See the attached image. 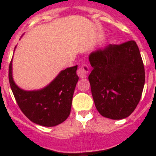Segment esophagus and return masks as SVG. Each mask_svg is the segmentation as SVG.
<instances>
[{
    "label": "esophagus",
    "instance_id": "34e87169",
    "mask_svg": "<svg viewBox=\"0 0 156 156\" xmlns=\"http://www.w3.org/2000/svg\"><path fill=\"white\" fill-rule=\"evenodd\" d=\"M88 72H89V68H88V66L87 64H83L82 65L81 68H78L77 73H78V77L80 78H84L87 77V74L88 73Z\"/></svg>",
    "mask_w": 156,
    "mask_h": 156
}]
</instances>
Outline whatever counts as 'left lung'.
<instances>
[{
	"instance_id": "1",
	"label": "left lung",
	"mask_w": 156,
	"mask_h": 156,
	"mask_svg": "<svg viewBox=\"0 0 156 156\" xmlns=\"http://www.w3.org/2000/svg\"><path fill=\"white\" fill-rule=\"evenodd\" d=\"M93 67L88 80L99 114L111 119H122L134 112L144 85V68L136 42L109 44L92 51Z\"/></svg>"
}]
</instances>
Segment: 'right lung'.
<instances>
[{"label":"right lung","instance_id":"add662e5","mask_svg":"<svg viewBox=\"0 0 156 156\" xmlns=\"http://www.w3.org/2000/svg\"><path fill=\"white\" fill-rule=\"evenodd\" d=\"M78 65L68 68L45 88L27 91L16 84L12 63L9 65V82L16 101L22 113L37 124L52 127L65 121L70 115L72 99L78 81Z\"/></svg>","mask_w":156,"mask_h":156}]
</instances>
